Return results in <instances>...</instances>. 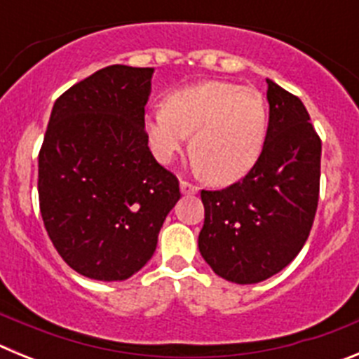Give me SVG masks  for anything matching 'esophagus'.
I'll return each instance as SVG.
<instances>
[{
    "label": "esophagus",
    "instance_id": "esophagus-1",
    "mask_svg": "<svg viewBox=\"0 0 359 359\" xmlns=\"http://www.w3.org/2000/svg\"><path fill=\"white\" fill-rule=\"evenodd\" d=\"M180 189H182V192L185 196H192L198 192V187L194 185V183L190 182H185V180H182V183H180Z\"/></svg>",
    "mask_w": 359,
    "mask_h": 359
}]
</instances>
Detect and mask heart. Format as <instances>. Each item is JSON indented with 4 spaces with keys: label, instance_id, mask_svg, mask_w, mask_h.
Returning a JSON list of instances; mask_svg holds the SVG:
<instances>
[{
    "label": "heart",
    "instance_id": "b5f03b06",
    "mask_svg": "<svg viewBox=\"0 0 359 359\" xmlns=\"http://www.w3.org/2000/svg\"><path fill=\"white\" fill-rule=\"evenodd\" d=\"M268 128L261 91L241 84L208 81L174 91L167 104L145 113L152 154L169 163L189 144L196 167L212 183H231L259 160Z\"/></svg>",
    "mask_w": 359,
    "mask_h": 359
}]
</instances>
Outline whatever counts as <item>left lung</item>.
Segmentation results:
<instances>
[{
	"mask_svg": "<svg viewBox=\"0 0 359 359\" xmlns=\"http://www.w3.org/2000/svg\"><path fill=\"white\" fill-rule=\"evenodd\" d=\"M268 82L269 122L250 172L201 190L199 252L219 277L255 284L286 268L309 237L320 194L322 142L302 100Z\"/></svg>",
	"mask_w": 359,
	"mask_h": 359,
	"instance_id": "left-lung-1",
	"label": "left lung"
}]
</instances>
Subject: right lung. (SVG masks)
<instances>
[{
  "instance_id": "1",
  "label": "right lung",
  "mask_w": 359,
  "mask_h": 359,
  "mask_svg": "<svg viewBox=\"0 0 359 359\" xmlns=\"http://www.w3.org/2000/svg\"><path fill=\"white\" fill-rule=\"evenodd\" d=\"M152 68L113 65L53 104L39 151V208L66 264L95 280H126L156 250L180 182L147 145Z\"/></svg>"
}]
</instances>
